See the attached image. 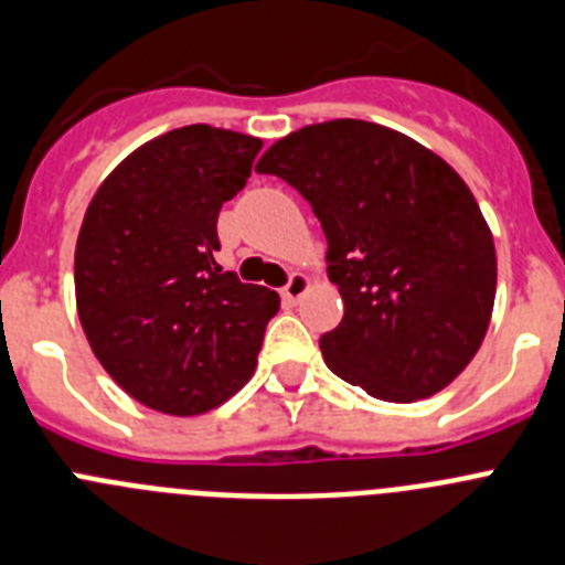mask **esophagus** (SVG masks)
<instances>
[{"instance_id":"esophagus-1","label":"esophagus","mask_w":565,"mask_h":565,"mask_svg":"<svg viewBox=\"0 0 565 565\" xmlns=\"http://www.w3.org/2000/svg\"><path fill=\"white\" fill-rule=\"evenodd\" d=\"M307 289H309V278L303 276V273H292L287 287L281 289V298L287 300V303H298V300L307 295Z\"/></svg>"}]
</instances>
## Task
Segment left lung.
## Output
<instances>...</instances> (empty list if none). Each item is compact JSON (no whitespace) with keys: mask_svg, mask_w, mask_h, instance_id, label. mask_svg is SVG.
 I'll return each instance as SVG.
<instances>
[{"mask_svg":"<svg viewBox=\"0 0 565 565\" xmlns=\"http://www.w3.org/2000/svg\"><path fill=\"white\" fill-rule=\"evenodd\" d=\"M256 172L312 205L340 287L326 365L373 398L440 393L473 360L497 298V247L471 189L409 136L362 119L307 125L278 139Z\"/></svg>","mask_w":565,"mask_h":565,"instance_id":"left-lung-1","label":"left lung"}]
</instances>
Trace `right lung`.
I'll list each match as a JSON object with an SVG mask.
<instances>
[{
  "instance_id": "right-lung-1",
  "label": "right lung",
  "mask_w": 565,
  "mask_h": 565,
  "mask_svg": "<svg viewBox=\"0 0 565 565\" xmlns=\"http://www.w3.org/2000/svg\"><path fill=\"white\" fill-rule=\"evenodd\" d=\"M262 139L186 125L130 152L103 181L75 247V295L99 365L145 407L200 415L256 371L281 300L214 262L217 217Z\"/></svg>"
}]
</instances>
